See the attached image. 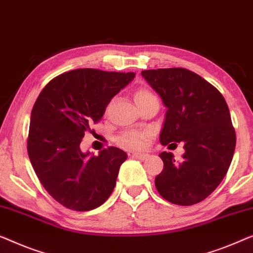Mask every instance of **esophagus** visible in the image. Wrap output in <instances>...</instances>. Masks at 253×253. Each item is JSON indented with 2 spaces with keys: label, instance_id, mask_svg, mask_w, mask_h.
I'll use <instances>...</instances> for the list:
<instances>
[{
  "label": "esophagus",
  "instance_id": "esophagus-1",
  "mask_svg": "<svg viewBox=\"0 0 253 253\" xmlns=\"http://www.w3.org/2000/svg\"><path fill=\"white\" fill-rule=\"evenodd\" d=\"M132 157H135V159H139V160H146V159H148L149 155H148V154L134 153V154H132Z\"/></svg>",
  "mask_w": 253,
  "mask_h": 253
}]
</instances>
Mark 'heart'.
<instances>
[{
	"instance_id": "b5f03b06",
	"label": "heart",
	"mask_w": 253,
	"mask_h": 253,
	"mask_svg": "<svg viewBox=\"0 0 253 253\" xmlns=\"http://www.w3.org/2000/svg\"><path fill=\"white\" fill-rule=\"evenodd\" d=\"M154 94L149 90L139 89L134 93V101L138 106L144 104L146 100L152 98ZM152 135L149 130H135L124 132L118 138V144L126 149H141L146 146V142Z\"/></svg>"
}]
</instances>
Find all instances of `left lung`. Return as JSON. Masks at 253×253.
<instances>
[{
    "label": "left lung",
    "instance_id": "obj_1",
    "mask_svg": "<svg viewBox=\"0 0 253 253\" xmlns=\"http://www.w3.org/2000/svg\"><path fill=\"white\" fill-rule=\"evenodd\" d=\"M168 111L161 144L185 142L181 161L163 152V170L155 178L160 195L178 206L202 202L218 187L236 145L228 106L218 89L186 68L142 71Z\"/></svg>",
    "mask_w": 253,
    "mask_h": 253
}]
</instances>
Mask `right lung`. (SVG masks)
I'll use <instances>...</instances> for the list:
<instances>
[{
	"label": "right lung",
	"instance_id": "add662e5",
	"mask_svg": "<svg viewBox=\"0 0 253 253\" xmlns=\"http://www.w3.org/2000/svg\"><path fill=\"white\" fill-rule=\"evenodd\" d=\"M134 75L74 69L51 80L39 94L32 109L28 156L43 187L65 208L89 211L111 196L126 152L111 146L90 156L80 144Z\"/></svg>",
	"mask_w": 253,
	"mask_h": 253
}]
</instances>
